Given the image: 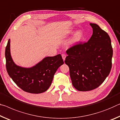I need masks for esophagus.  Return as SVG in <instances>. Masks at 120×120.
I'll return each instance as SVG.
<instances>
[{"instance_id":"1","label":"esophagus","mask_w":120,"mask_h":120,"mask_svg":"<svg viewBox=\"0 0 120 120\" xmlns=\"http://www.w3.org/2000/svg\"><path fill=\"white\" fill-rule=\"evenodd\" d=\"M66 55L65 54H62V58H63V60L64 61L65 60V58H66Z\"/></svg>"}]
</instances>
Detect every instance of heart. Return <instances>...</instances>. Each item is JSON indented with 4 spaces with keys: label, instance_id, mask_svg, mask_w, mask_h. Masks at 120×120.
<instances>
[{
    "label": "heart",
    "instance_id": "1",
    "mask_svg": "<svg viewBox=\"0 0 120 120\" xmlns=\"http://www.w3.org/2000/svg\"><path fill=\"white\" fill-rule=\"evenodd\" d=\"M74 33V31L70 30L66 33L67 35L72 34ZM83 39V33L81 30H78L74 33L73 37L70 41V44L72 46H75L80 43Z\"/></svg>",
    "mask_w": 120,
    "mask_h": 120
}]
</instances>
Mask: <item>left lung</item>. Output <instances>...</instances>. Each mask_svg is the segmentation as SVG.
<instances>
[{"mask_svg": "<svg viewBox=\"0 0 120 120\" xmlns=\"http://www.w3.org/2000/svg\"><path fill=\"white\" fill-rule=\"evenodd\" d=\"M88 42L66 51L65 63L69 67L73 87L80 91L95 89L104 81L112 68L113 49L109 34L95 23Z\"/></svg>", "mask_w": 120, "mask_h": 120, "instance_id": "obj_1", "label": "left lung"}]
</instances>
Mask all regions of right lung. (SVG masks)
<instances>
[{"label": "right lung", "instance_id": "right-lung-1", "mask_svg": "<svg viewBox=\"0 0 120 120\" xmlns=\"http://www.w3.org/2000/svg\"><path fill=\"white\" fill-rule=\"evenodd\" d=\"M11 40L8 41L5 49L6 66L9 76L21 89L31 94L46 91L52 84L58 68L64 64L60 54L48 56L31 68L16 64L11 54Z\"/></svg>", "mask_w": 120, "mask_h": 120}]
</instances>
